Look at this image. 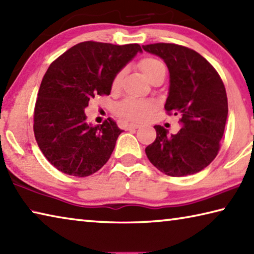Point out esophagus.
I'll return each mask as SVG.
<instances>
[{
  "label": "esophagus",
  "mask_w": 254,
  "mask_h": 254,
  "mask_svg": "<svg viewBox=\"0 0 254 254\" xmlns=\"http://www.w3.org/2000/svg\"><path fill=\"white\" fill-rule=\"evenodd\" d=\"M140 126L139 124H134V123H128L127 126V130H134V128H139Z\"/></svg>",
  "instance_id": "obj_1"
}]
</instances>
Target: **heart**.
<instances>
[{"label":"heart","instance_id":"heart-1","mask_svg":"<svg viewBox=\"0 0 254 254\" xmlns=\"http://www.w3.org/2000/svg\"><path fill=\"white\" fill-rule=\"evenodd\" d=\"M139 67L141 71L143 72L144 76L151 81L154 77H157L160 74H166V68L159 60L154 58H144L139 63ZM124 76V70L119 71L117 75L114 76L113 80H112L111 89L112 92H118L120 87H121V83ZM154 109V104L150 101H143V100H132V98H127L124 100L121 104L118 106V113L121 117L126 118L127 120H131V121L135 122H142L147 120L151 112Z\"/></svg>","mask_w":254,"mask_h":254}]
</instances>
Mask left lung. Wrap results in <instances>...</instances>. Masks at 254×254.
<instances>
[{
	"label": "left lung",
	"instance_id": "left-lung-1",
	"mask_svg": "<svg viewBox=\"0 0 254 254\" xmlns=\"http://www.w3.org/2000/svg\"><path fill=\"white\" fill-rule=\"evenodd\" d=\"M160 57L169 70L165 109L180 115L176 134L154 126L157 137L145 148L150 162L161 173L183 177L206 168L220 150L227 119L224 84L214 67L195 50L175 44L142 46Z\"/></svg>",
	"mask_w": 254,
	"mask_h": 254
}]
</instances>
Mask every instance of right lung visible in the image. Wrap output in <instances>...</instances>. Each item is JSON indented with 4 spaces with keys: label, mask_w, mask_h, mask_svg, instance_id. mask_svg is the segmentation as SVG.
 <instances>
[{
    "label": "right lung",
    "mask_w": 254,
    "mask_h": 254,
    "mask_svg": "<svg viewBox=\"0 0 254 254\" xmlns=\"http://www.w3.org/2000/svg\"><path fill=\"white\" fill-rule=\"evenodd\" d=\"M142 49L85 41L49 66L34 107L33 131L41 152L56 169L76 177L100 170L115 148L119 128L112 119L86 122L84 109L97 95H110L114 76Z\"/></svg>",
    "instance_id": "right-lung-1"
}]
</instances>
